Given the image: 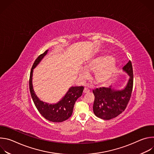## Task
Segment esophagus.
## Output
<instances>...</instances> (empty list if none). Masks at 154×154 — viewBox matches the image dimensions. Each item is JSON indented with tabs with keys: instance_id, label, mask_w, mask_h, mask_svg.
I'll list each match as a JSON object with an SVG mask.
<instances>
[{
	"instance_id": "esophagus-1",
	"label": "esophagus",
	"mask_w": 154,
	"mask_h": 154,
	"mask_svg": "<svg viewBox=\"0 0 154 154\" xmlns=\"http://www.w3.org/2000/svg\"><path fill=\"white\" fill-rule=\"evenodd\" d=\"M90 91V90L88 88H86V87H85V88H84V90H83V93H89Z\"/></svg>"
}]
</instances>
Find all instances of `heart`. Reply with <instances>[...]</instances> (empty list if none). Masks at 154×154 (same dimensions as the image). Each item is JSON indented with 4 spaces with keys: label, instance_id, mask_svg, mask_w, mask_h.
Wrapping results in <instances>:
<instances>
[{
    "label": "heart",
    "instance_id": "1",
    "mask_svg": "<svg viewBox=\"0 0 154 154\" xmlns=\"http://www.w3.org/2000/svg\"><path fill=\"white\" fill-rule=\"evenodd\" d=\"M109 55H102L94 58L85 64V69L79 71V77L85 80L89 77L88 72H94V80L97 84H105L111 79L116 71V64Z\"/></svg>",
    "mask_w": 154,
    "mask_h": 154
}]
</instances>
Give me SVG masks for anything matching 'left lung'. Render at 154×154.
I'll list each match as a JSON object with an SVG mask.
<instances>
[{
    "instance_id": "8db88e82",
    "label": "left lung",
    "mask_w": 154,
    "mask_h": 154,
    "mask_svg": "<svg viewBox=\"0 0 154 154\" xmlns=\"http://www.w3.org/2000/svg\"><path fill=\"white\" fill-rule=\"evenodd\" d=\"M128 75V81L122 90H117L110 86L99 88L93 91L94 95L93 112L102 119L109 120L122 113L130 100L133 89L134 74L132 64L129 61L122 68Z\"/></svg>"
}]
</instances>
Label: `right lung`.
Masks as SVG:
<instances>
[{
	"mask_svg": "<svg viewBox=\"0 0 154 154\" xmlns=\"http://www.w3.org/2000/svg\"><path fill=\"white\" fill-rule=\"evenodd\" d=\"M48 50L41 54L35 61L30 72L29 88L32 98L39 113L47 120L54 122H61L69 118L73 112V108L77 99L83 93V86H72L64 96L56 103L49 104L41 101L36 95L32 85L33 69L47 54Z\"/></svg>",
	"mask_w": 154,
	"mask_h": 154,
	"instance_id": "add662e5",
	"label": "right lung"
}]
</instances>
